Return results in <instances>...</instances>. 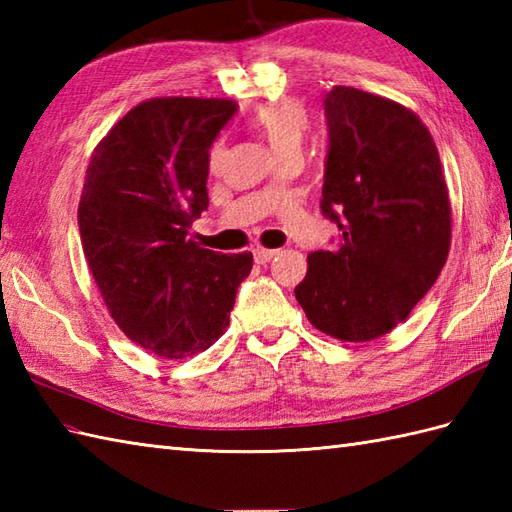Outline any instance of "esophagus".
I'll use <instances>...</instances> for the list:
<instances>
[{"label": "esophagus", "instance_id": "1", "mask_svg": "<svg viewBox=\"0 0 512 512\" xmlns=\"http://www.w3.org/2000/svg\"><path fill=\"white\" fill-rule=\"evenodd\" d=\"M275 255H277V250H268V248H255L253 250V257H255L257 264H268Z\"/></svg>", "mask_w": 512, "mask_h": 512}]
</instances>
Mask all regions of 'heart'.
<instances>
[{"instance_id": "b5f03b06", "label": "heart", "mask_w": 512, "mask_h": 512, "mask_svg": "<svg viewBox=\"0 0 512 512\" xmlns=\"http://www.w3.org/2000/svg\"><path fill=\"white\" fill-rule=\"evenodd\" d=\"M253 127L257 129L277 158L299 151L308 129V112L301 103L292 99H279L257 107L253 112ZM222 162V145L211 149V167L217 169Z\"/></svg>"}]
</instances>
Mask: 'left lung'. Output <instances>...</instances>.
I'll use <instances>...</instances> for the list:
<instances>
[{"instance_id":"left-lung-1","label":"left lung","mask_w":512,"mask_h":512,"mask_svg":"<svg viewBox=\"0 0 512 512\" xmlns=\"http://www.w3.org/2000/svg\"><path fill=\"white\" fill-rule=\"evenodd\" d=\"M321 213L339 246L308 255L295 297L314 328L372 341L409 317L451 246V202L429 129L407 107L336 85L323 101Z\"/></svg>"}]
</instances>
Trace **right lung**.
<instances>
[{
  "label": "right lung",
  "mask_w": 512,
  "mask_h": 512,
  "mask_svg": "<svg viewBox=\"0 0 512 512\" xmlns=\"http://www.w3.org/2000/svg\"><path fill=\"white\" fill-rule=\"evenodd\" d=\"M235 101L167 96L129 110L94 149L79 202L90 273L129 339L184 358L224 334L253 255L189 239L209 209V158Z\"/></svg>",
  "instance_id": "right-lung-1"
}]
</instances>
